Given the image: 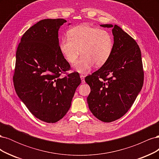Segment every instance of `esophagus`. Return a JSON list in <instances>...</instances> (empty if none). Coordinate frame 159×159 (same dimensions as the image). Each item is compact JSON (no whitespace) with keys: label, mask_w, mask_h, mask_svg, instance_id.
I'll use <instances>...</instances> for the list:
<instances>
[{"label":"esophagus","mask_w":159,"mask_h":159,"mask_svg":"<svg viewBox=\"0 0 159 159\" xmlns=\"http://www.w3.org/2000/svg\"><path fill=\"white\" fill-rule=\"evenodd\" d=\"M80 78L81 80V84H85V76L83 75H80Z\"/></svg>","instance_id":"obj_1"}]
</instances>
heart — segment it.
<instances>
[{"label": "heart", "instance_id": "1", "mask_svg": "<svg viewBox=\"0 0 159 159\" xmlns=\"http://www.w3.org/2000/svg\"><path fill=\"white\" fill-rule=\"evenodd\" d=\"M68 37H64L60 48L66 59L73 64L81 53L82 56L74 67L80 74H86L94 64L101 67L109 59L113 49V38L106 30L89 25L71 28Z\"/></svg>", "mask_w": 159, "mask_h": 159}]
</instances>
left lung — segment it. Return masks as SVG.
I'll use <instances>...</instances> for the list:
<instances>
[{
	"mask_svg": "<svg viewBox=\"0 0 159 159\" xmlns=\"http://www.w3.org/2000/svg\"><path fill=\"white\" fill-rule=\"evenodd\" d=\"M113 28V49L102 68L85 78L91 88L87 98L94 116L105 123L123 117L140 92L144 80L141 52L137 43L117 25Z\"/></svg>",
	"mask_w": 159,
	"mask_h": 159,
	"instance_id": "obj_1",
	"label": "left lung"
}]
</instances>
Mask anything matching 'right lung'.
I'll use <instances>...</instances> for the list:
<instances>
[{"label": "right lung", "instance_id": "1", "mask_svg": "<svg viewBox=\"0 0 159 159\" xmlns=\"http://www.w3.org/2000/svg\"><path fill=\"white\" fill-rule=\"evenodd\" d=\"M66 22L61 18L38 22L24 34L16 53V92L33 115L48 123L65 116L81 84L75 72L60 78L70 68L58 38L60 28Z\"/></svg>", "mask_w": 159, "mask_h": 159}]
</instances>
